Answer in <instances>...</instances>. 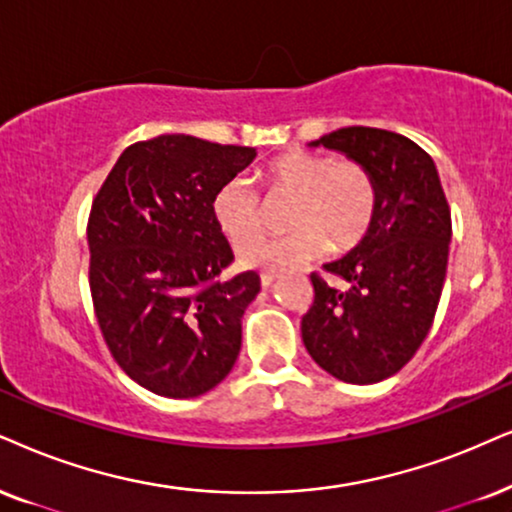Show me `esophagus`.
I'll return each instance as SVG.
<instances>
[{"label": "esophagus", "mask_w": 512, "mask_h": 512, "mask_svg": "<svg viewBox=\"0 0 512 512\" xmlns=\"http://www.w3.org/2000/svg\"><path fill=\"white\" fill-rule=\"evenodd\" d=\"M274 274H271V271H264V274L260 276V283H262V288H271V283H274Z\"/></svg>", "instance_id": "1"}]
</instances>
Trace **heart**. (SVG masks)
<instances>
[{
	"mask_svg": "<svg viewBox=\"0 0 512 512\" xmlns=\"http://www.w3.org/2000/svg\"><path fill=\"white\" fill-rule=\"evenodd\" d=\"M267 200L293 198L290 234L264 243L250 262L269 271H290L331 250H349L371 229L378 189L373 174L357 160L290 151L262 170ZM212 215L238 252L262 241L267 215L257 191L241 179L226 181L212 198Z\"/></svg>",
	"mask_w": 512,
	"mask_h": 512,
	"instance_id": "b5f03b06",
	"label": "heart"
}]
</instances>
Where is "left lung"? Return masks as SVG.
I'll return each mask as SVG.
<instances>
[{"mask_svg":"<svg viewBox=\"0 0 512 512\" xmlns=\"http://www.w3.org/2000/svg\"><path fill=\"white\" fill-rule=\"evenodd\" d=\"M309 146L364 165L375 179L378 208L364 241L342 260L323 264L349 288L338 290L312 274L304 347L342 383H380L409 364L435 321L449 262V203L430 155L401 134L342 127Z\"/></svg>","mask_w":512,"mask_h":512,"instance_id":"8db88e82","label":"left lung"}]
</instances>
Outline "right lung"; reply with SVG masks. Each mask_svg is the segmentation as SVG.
Returning a JSON list of instances; mask_svg holds the SVG:
<instances>
[{
  "mask_svg": "<svg viewBox=\"0 0 512 512\" xmlns=\"http://www.w3.org/2000/svg\"><path fill=\"white\" fill-rule=\"evenodd\" d=\"M255 148L160 134L122 151L89 212V288L113 359L170 399L217 387L241 352V319L260 276H217L234 252L212 198Z\"/></svg>",
  "mask_w": 512,
  "mask_h": 512,
  "instance_id": "right-lung-1",
  "label": "right lung"
}]
</instances>
